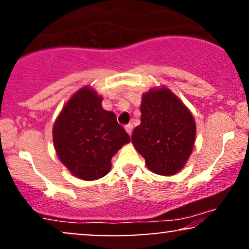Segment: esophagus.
<instances>
[{
    "mask_svg": "<svg viewBox=\"0 0 249 249\" xmlns=\"http://www.w3.org/2000/svg\"><path fill=\"white\" fill-rule=\"evenodd\" d=\"M132 128H133L132 124H127L126 126H125V131H126V132L131 136V133H132Z\"/></svg>",
    "mask_w": 249,
    "mask_h": 249,
    "instance_id": "34e87169",
    "label": "esophagus"
}]
</instances>
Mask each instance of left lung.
I'll return each mask as SVG.
<instances>
[{
    "mask_svg": "<svg viewBox=\"0 0 249 249\" xmlns=\"http://www.w3.org/2000/svg\"><path fill=\"white\" fill-rule=\"evenodd\" d=\"M141 125L132 144L153 173L173 176L185 166L196 141V122L184 103L167 88L151 89L142 97Z\"/></svg>",
    "mask_w": 249,
    "mask_h": 249,
    "instance_id": "8db88e82",
    "label": "left lung"
}]
</instances>
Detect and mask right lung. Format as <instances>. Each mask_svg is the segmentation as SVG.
I'll use <instances>...</instances> for the list:
<instances>
[{
  "mask_svg": "<svg viewBox=\"0 0 249 249\" xmlns=\"http://www.w3.org/2000/svg\"><path fill=\"white\" fill-rule=\"evenodd\" d=\"M102 101L90 87L79 89L53 124V139L59 160L83 180L107 176L111 158L130 142L115 113L102 107Z\"/></svg>",
  "mask_w": 249,
  "mask_h": 249,
  "instance_id": "1",
  "label": "right lung"
}]
</instances>
